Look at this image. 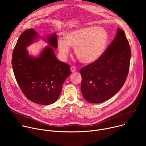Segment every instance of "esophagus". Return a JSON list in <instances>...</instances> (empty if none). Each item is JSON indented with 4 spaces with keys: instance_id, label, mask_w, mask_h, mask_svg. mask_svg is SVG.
Wrapping results in <instances>:
<instances>
[{
    "instance_id": "1",
    "label": "esophagus",
    "mask_w": 146,
    "mask_h": 146,
    "mask_svg": "<svg viewBox=\"0 0 146 146\" xmlns=\"http://www.w3.org/2000/svg\"><path fill=\"white\" fill-rule=\"evenodd\" d=\"M70 70H71V72L73 73V72H74L76 71V68L74 66H72V67L70 68Z\"/></svg>"
}]
</instances>
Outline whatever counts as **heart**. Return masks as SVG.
<instances>
[{
	"label": "heart",
	"instance_id": "1",
	"mask_svg": "<svg viewBox=\"0 0 146 146\" xmlns=\"http://www.w3.org/2000/svg\"><path fill=\"white\" fill-rule=\"evenodd\" d=\"M109 40L106 31L102 28L87 27L69 31L65 33L64 40H58V47L62 58L70 52V46L78 60L91 64L100 58L105 52Z\"/></svg>",
	"mask_w": 146,
	"mask_h": 146
}]
</instances>
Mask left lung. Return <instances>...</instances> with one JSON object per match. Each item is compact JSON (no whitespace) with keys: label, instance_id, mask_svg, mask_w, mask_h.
<instances>
[{"label":"left lung","instance_id":"8db88e82","mask_svg":"<svg viewBox=\"0 0 146 146\" xmlns=\"http://www.w3.org/2000/svg\"><path fill=\"white\" fill-rule=\"evenodd\" d=\"M131 55L125 35L118 28L115 38L100 58L80 70L81 91L88 102H103L119 91L128 74Z\"/></svg>","mask_w":146,"mask_h":146}]
</instances>
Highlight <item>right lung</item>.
Wrapping results in <instances>:
<instances>
[{"label": "right lung", "mask_w": 146, "mask_h": 146, "mask_svg": "<svg viewBox=\"0 0 146 146\" xmlns=\"http://www.w3.org/2000/svg\"><path fill=\"white\" fill-rule=\"evenodd\" d=\"M38 35L32 28L24 31L17 40L12 56V67L18 84L25 96L39 105L55 103L62 85L70 74L69 65L57 59L56 33L44 37L49 46L38 56L29 54L27 47L37 40Z\"/></svg>", "instance_id": "add662e5"}]
</instances>
